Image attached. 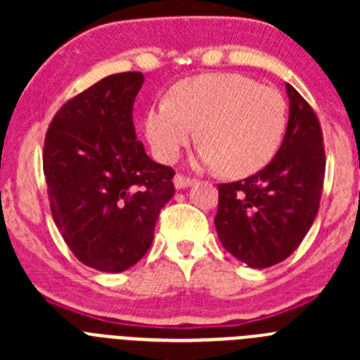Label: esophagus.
Segmentation results:
<instances>
[{"instance_id": "esophagus-1", "label": "esophagus", "mask_w": 360, "mask_h": 360, "mask_svg": "<svg viewBox=\"0 0 360 360\" xmlns=\"http://www.w3.org/2000/svg\"><path fill=\"white\" fill-rule=\"evenodd\" d=\"M189 186H193V178L186 176V174H176L174 176V187L176 189H186Z\"/></svg>"}]
</instances>
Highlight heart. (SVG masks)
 <instances>
[{
    "instance_id": "heart-1",
    "label": "heart",
    "mask_w": 360,
    "mask_h": 360,
    "mask_svg": "<svg viewBox=\"0 0 360 360\" xmlns=\"http://www.w3.org/2000/svg\"><path fill=\"white\" fill-rule=\"evenodd\" d=\"M287 126V104L272 86L238 73H209L180 81L169 101L151 106L144 131L153 155L171 164L193 141L198 160L229 176H249L278 151Z\"/></svg>"
}]
</instances>
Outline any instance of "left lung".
Returning <instances> with one entry per match:
<instances>
[{
    "label": "left lung",
    "instance_id": "1",
    "mask_svg": "<svg viewBox=\"0 0 360 360\" xmlns=\"http://www.w3.org/2000/svg\"><path fill=\"white\" fill-rule=\"evenodd\" d=\"M290 115L276 157L245 180L218 186L214 225L225 250L252 269L287 259L319 211L323 131L316 111L287 84Z\"/></svg>",
    "mask_w": 360,
    "mask_h": 360
}]
</instances>
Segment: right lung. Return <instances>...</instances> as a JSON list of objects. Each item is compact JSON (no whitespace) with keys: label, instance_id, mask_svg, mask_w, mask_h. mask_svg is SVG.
<instances>
[{"label":"right lung","instance_id":"add662e5","mask_svg":"<svg viewBox=\"0 0 360 360\" xmlns=\"http://www.w3.org/2000/svg\"><path fill=\"white\" fill-rule=\"evenodd\" d=\"M141 72L113 73L66 101L44 136L50 211L73 256L122 272L153 243L160 209L174 195L173 167L136 141L133 103Z\"/></svg>","mask_w":360,"mask_h":360}]
</instances>
